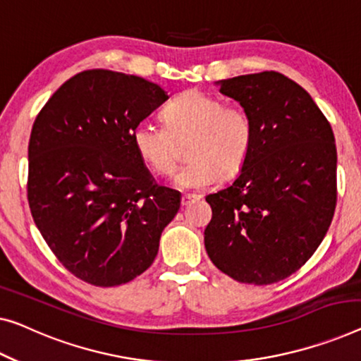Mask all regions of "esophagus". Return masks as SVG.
<instances>
[{
  "label": "esophagus",
  "mask_w": 361,
  "mask_h": 361,
  "mask_svg": "<svg viewBox=\"0 0 361 361\" xmlns=\"http://www.w3.org/2000/svg\"><path fill=\"white\" fill-rule=\"evenodd\" d=\"M197 199H201L199 195H183L181 196V206H190L191 202L197 201Z\"/></svg>",
  "instance_id": "obj_1"
}]
</instances>
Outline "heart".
<instances>
[{"mask_svg": "<svg viewBox=\"0 0 361 361\" xmlns=\"http://www.w3.org/2000/svg\"><path fill=\"white\" fill-rule=\"evenodd\" d=\"M165 126L139 123L133 129V146L154 173L169 176L180 160L178 144L186 142L191 160L176 185L202 190L222 178H233L243 170L255 141L251 116L243 106L224 105L220 97L186 90L166 105Z\"/></svg>", "mask_w": 361, "mask_h": 361, "instance_id": "b5f03b06", "label": "heart"}]
</instances>
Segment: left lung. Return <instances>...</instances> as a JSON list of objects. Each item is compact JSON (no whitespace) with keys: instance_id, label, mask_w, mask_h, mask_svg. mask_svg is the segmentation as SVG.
Masks as SVG:
<instances>
[{"instance_id":"1","label":"left lung","mask_w":361,"mask_h":361,"mask_svg":"<svg viewBox=\"0 0 361 361\" xmlns=\"http://www.w3.org/2000/svg\"><path fill=\"white\" fill-rule=\"evenodd\" d=\"M220 92L251 116L255 141L238 178L209 195L204 245L235 281H283L318 250L337 201V150L311 95L281 73L219 80Z\"/></svg>"}]
</instances>
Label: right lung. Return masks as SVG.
<instances>
[{"instance_id": "obj_1", "label": "right lung", "mask_w": 361, "mask_h": 361, "mask_svg": "<svg viewBox=\"0 0 361 361\" xmlns=\"http://www.w3.org/2000/svg\"><path fill=\"white\" fill-rule=\"evenodd\" d=\"M166 99L142 78L89 69L66 80L32 126V217L58 261L95 287L141 276L180 209V192L154 181L131 136Z\"/></svg>"}]
</instances>
